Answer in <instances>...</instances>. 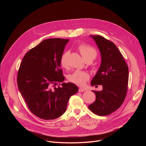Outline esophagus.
Here are the masks:
<instances>
[{"mask_svg": "<svg viewBox=\"0 0 146 146\" xmlns=\"http://www.w3.org/2000/svg\"><path fill=\"white\" fill-rule=\"evenodd\" d=\"M86 90H84V89H83V88H80L79 89H78V92H84Z\"/></svg>", "mask_w": 146, "mask_h": 146, "instance_id": "34e87169", "label": "esophagus"}]
</instances>
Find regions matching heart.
<instances>
[{
  "label": "heart",
  "instance_id": "obj_1",
  "mask_svg": "<svg viewBox=\"0 0 146 146\" xmlns=\"http://www.w3.org/2000/svg\"><path fill=\"white\" fill-rule=\"evenodd\" d=\"M78 50L86 61L87 60H91L92 61L97 56V52L96 50L93 47L87 44H80L78 46ZM69 54V51H65L60 56V63L63 68H66L68 66L67 59ZM89 78L90 75L87 72L80 70H75L68 76L69 81L80 86L85 85L87 81L88 80Z\"/></svg>",
  "mask_w": 146,
  "mask_h": 146
}]
</instances>
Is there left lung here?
<instances>
[{"mask_svg":"<svg viewBox=\"0 0 146 146\" xmlns=\"http://www.w3.org/2000/svg\"><path fill=\"white\" fill-rule=\"evenodd\" d=\"M91 36L94 39L102 56L100 66L91 84L96 87L97 85H102L103 90L92 91L96 95V100L88 108L98 115H108L117 110L126 97L128 66L112 41L100 35Z\"/></svg>","mask_w":146,"mask_h":146,"instance_id":"1","label":"left lung"}]
</instances>
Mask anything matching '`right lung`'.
<instances>
[{
  "instance_id": "obj_1",
  "label": "right lung",
  "mask_w": 146,
  "mask_h": 146,
  "mask_svg": "<svg viewBox=\"0 0 146 146\" xmlns=\"http://www.w3.org/2000/svg\"><path fill=\"white\" fill-rule=\"evenodd\" d=\"M69 39L48 38L24 55L17 74V85L29 110L44 119H54L66 110L78 87L65 79L60 58Z\"/></svg>"
}]
</instances>
